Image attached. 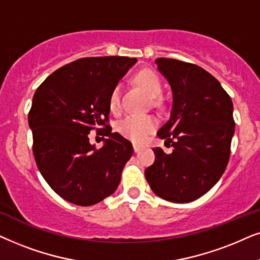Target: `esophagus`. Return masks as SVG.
<instances>
[{
    "mask_svg": "<svg viewBox=\"0 0 260 260\" xmlns=\"http://www.w3.org/2000/svg\"><path fill=\"white\" fill-rule=\"evenodd\" d=\"M133 150H134V152H136V153H138V152H140V150H141V146H140V145L133 144Z\"/></svg>",
    "mask_w": 260,
    "mask_h": 260,
    "instance_id": "esophagus-1",
    "label": "esophagus"
}]
</instances>
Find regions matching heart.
Segmentation results:
<instances>
[{"label": "heart", "instance_id": "heart-1", "mask_svg": "<svg viewBox=\"0 0 260 260\" xmlns=\"http://www.w3.org/2000/svg\"><path fill=\"white\" fill-rule=\"evenodd\" d=\"M136 82L151 99L161 95L162 86L158 76L150 70H143L137 75ZM109 107L113 112H119L121 107V86L116 85L109 96ZM157 126V121L147 115H128L117 124V129L127 139L140 143Z\"/></svg>", "mask_w": 260, "mask_h": 260}]
</instances>
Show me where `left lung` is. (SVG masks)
I'll use <instances>...</instances> for the list:
<instances>
[{
  "instance_id": "8db88e82",
  "label": "left lung",
  "mask_w": 260,
  "mask_h": 260,
  "mask_svg": "<svg viewBox=\"0 0 260 260\" xmlns=\"http://www.w3.org/2000/svg\"><path fill=\"white\" fill-rule=\"evenodd\" d=\"M170 84V119L158 137L171 153L155 147L145 177L155 195L176 203L200 199L226 170L234 136L233 103L220 82L205 69L171 58L154 60Z\"/></svg>"
}]
</instances>
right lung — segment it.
I'll use <instances>...</instances> for the list:
<instances>
[{
  "label": "right lung",
  "instance_id": "1",
  "mask_svg": "<svg viewBox=\"0 0 260 260\" xmlns=\"http://www.w3.org/2000/svg\"><path fill=\"white\" fill-rule=\"evenodd\" d=\"M136 63L116 55L82 58L55 70L33 96L28 124L38 169L74 205L92 206L114 193L132 157V144L106 122L110 92ZM95 127L109 137L99 150L87 137Z\"/></svg>",
  "mask_w": 260,
  "mask_h": 260
}]
</instances>
